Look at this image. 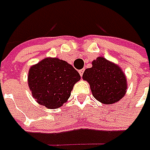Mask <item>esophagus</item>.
<instances>
[{
	"label": "esophagus",
	"mask_w": 150,
	"mask_h": 150,
	"mask_svg": "<svg viewBox=\"0 0 150 150\" xmlns=\"http://www.w3.org/2000/svg\"><path fill=\"white\" fill-rule=\"evenodd\" d=\"M83 72H84V69H81V70H79V74H80V76H83Z\"/></svg>",
	"instance_id": "1"
}]
</instances>
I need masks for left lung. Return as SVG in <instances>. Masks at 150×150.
<instances>
[{
    "mask_svg": "<svg viewBox=\"0 0 150 150\" xmlns=\"http://www.w3.org/2000/svg\"><path fill=\"white\" fill-rule=\"evenodd\" d=\"M83 79L89 83L93 97L106 105L119 101L126 93L125 73L117 65L103 57L92 61V67L85 69Z\"/></svg>",
    "mask_w": 150,
    "mask_h": 150,
    "instance_id": "8db88e82",
    "label": "left lung"
}]
</instances>
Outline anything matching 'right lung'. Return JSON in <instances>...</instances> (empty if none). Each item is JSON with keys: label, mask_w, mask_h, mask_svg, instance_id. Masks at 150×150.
<instances>
[{"label": "right lung", "mask_w": 150, "mask_h": 150, "mask_svg": "<svg viewBox=\"0 0 150 150\" xmlns=\"http://www.w3.org/2000/svg\"><path fill=\"white\" fill-rule=\"evenodd\" d=\"M81 76L70 64L58 58H46L32 66L28 86L34 99L47 108H58L67 101Z\"/></svg>", "instance_id": "obj_1"}]
</instances>
